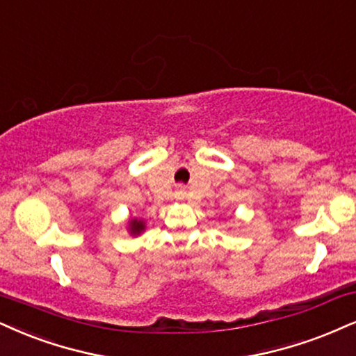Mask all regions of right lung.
Instances as JSON below:
<instances>
[{"instance_id":"1","label":"right lung","mask_w":356,"mask_h":356,"mask_svg":"<svg viewBox=\"0 0 356 356\" xmlns=\"http://www.w3.org/2000/svg\"><path fill=\"white\" fill-rule=\"evenodd\" d=\"M145 231V221L143 219H130L129 221V232L131 236H140Z\"/></svg>"}]
</instances>
